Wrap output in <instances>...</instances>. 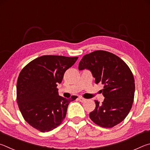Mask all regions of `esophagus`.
<instances>
[{"mask_svg": "<svg viewBox=\"0 0 150 150\" xmlns=\"http://www.w3.org/2000/svg\"><path fill=\"white\" fill-rule=\"evenodd\" d=\"M78 99H79V101H80V102H84V101H86V99L82 98V97H79V98H78Z\"/></svg>", "mask_w": 150, "mask_h": 150, "instance_id": "34e87169", "label": "esophagus"}]
</instances>
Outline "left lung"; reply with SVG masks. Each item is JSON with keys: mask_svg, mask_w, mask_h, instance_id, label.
I'll use <instances>...</instances> for the list:
<instances>
[{"mask_svg": "<svg viewBox=\"0 0 150 150\" xmlns=\"http://www.w3.org/2000/svg\"><path fill=\"white\" fill-rule=\"evenodd\" d=\"M90 70L96 83L104 85L102 103L95 100L96 108L90 113L92 121L103 128H112L129 113L134 101V78L130 68L111 52L99 50L85 54L78 69Z\"/></svg>", "mask_w": 150, "mask_h": 150, "instance_id": "left-lung-1", "label": "left lung"}]
</instances>
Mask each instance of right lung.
Listing matches in <instances>:
<instances>
[{
  "label": "right lung",
  "mask_w": 150,
  "mask_h": 150,
  "mask_svg": "<svg viewBox=\"0 0 150 150\" xmlns=\"http://www.w3.org/2000/svg\"><path fill=\"white\" fill-rule=\"evenodd\" d=\"M58 55H43L23 68L18 76L16 100L23 119L41 132H49L61 124L71 101L59 96L57 84L66 70L78 59Z\"/></svg>",
  "instance_id": "right-lung-1"
}]
</instances>
